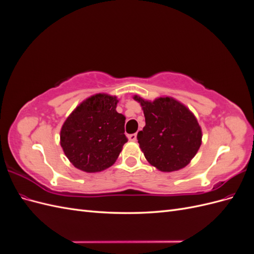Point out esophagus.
Instances as JSON below:
<instances>
[{
  "label": "esophagus",
  "mask_w": 254,
  "mask_h": 254,
  "mask_svg": "<svg viewBox=\"0 0 254 254\" xmlns=\"http://www.w3.org/2000/svg\"><path fill=\"white\" fill-rule=\"evenodd\" d=\"M136 133H133V134H129L128 135V137H129V140L130 141H136Z\"/></svg>",
  "instance_id": "34e87169"
}]
</instances>
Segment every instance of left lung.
<instances>
[{"mask_svg": "<svg viewBox=\"0 0 254 254\" xmlns=\"http://www.w3.org/2000/svg\"><path fill=\"white\" fill-rule=\"evenodd\" d=\"M145 117V127L137 142L148 162L161 172L186 167L201 145L202 132L195 115L172 97L153 102L134 95Z\"/></svg>", "mask_w": 254, "mask_h": 254, "instance_id": "left-lung-1", "label": "left lung"}]
</instances>
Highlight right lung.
I'll return each mask as SVG.
<instances>
[{
  "mask_svg": "<svg viewBox=\"0 0 254 254\" xmlns=\"http://www.w3.org/2000/svg\"><path fill=\"white\" fill-rule=\"evenodd\" d=\"M115 96L95 94L68 115L60 131V145L70 162L86 173L102 172L117 161L128 139L124 115Z\"/></svg>",
  "mask_w": 254,
  "mask_h": 254,
  "instance_id": "add662e5",
  "label": "right lung"
}]
</instances>
